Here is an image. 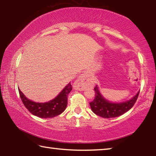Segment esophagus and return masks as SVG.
I'll use <instances>...</instances> for the list:
<instances>
[{
    "mask_svg": "<svg viewBox=\"0 0 156 156\" xmlns=\"http://www.w3.org/2000/svg\"><path fill=\"white\" fill-rule=\"evenodd\" d=\"M88 85H89V83H88L87 75L85 73H83L74 82V83H73V88L76 90H83L84 89H86Z\"/></svg>",
    "mask_w": 156,
    "mask_h": 156,
    "instance_id": "34e87169",
    "label": "esophagus"
}]
</instances>
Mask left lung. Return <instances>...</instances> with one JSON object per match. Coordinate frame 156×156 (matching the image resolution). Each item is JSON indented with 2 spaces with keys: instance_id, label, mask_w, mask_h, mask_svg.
Returning <instances> with one entry per match:
<instances>
[{
  "instance_id": "obj_1",
  "label": "left lung",
  "mask_w": 156,
  "mask_h": 156,
  "mask_svg": "<svg viewBox=\"0 0 156 156\" xmlns=\"http://www.w3.org/2000/svg\"><path fill=\"white\" fill-rule=\"evenodd\" d=\"M95 99L90 102V106L92 111L95 115L101 117L109 119L115 118L122 115L124 113L132 108L136 101L139 91L130 100L123 102H112L110 101L101 94L99 87L96 85L94 88Z\"/></svg>"
}]
</instances>
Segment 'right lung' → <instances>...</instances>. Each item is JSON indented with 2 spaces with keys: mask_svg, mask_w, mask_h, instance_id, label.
I'll list each match as a JSON object with an SVG mask.
<instances>
[{
  "mask_svg": "<svg viewBox=\"0 0 156 156\" xmlns=\"http://www.w3.org/2000/svg\"><path fill=\"white\" fill-rule=\"evenodd\" d=\"M72 90V86L69 83L55 98L47 102L39 103L28 99L18 89L21 100L28 110L33 115L44 119L55 117L66 110L67 105V96Z\"/></svg>",
  "mask_w": 156,
  "mask_h": 156,
  "instance_id": "add662e5",
  "label": "right lung"
}]
</instances>
